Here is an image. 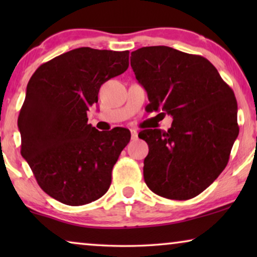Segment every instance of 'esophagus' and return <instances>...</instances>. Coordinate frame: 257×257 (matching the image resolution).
<instances>
[{"label":"esophagus","instance_id":"1","mask_svg":"<svg viewBox=\"0 0 257 257\" xmlns=\"http://www.w3.org/2000/svg\"><path fill=\"white\" fill-rule=\"evenodd\" d=\"M131 138H132V140L138 138V132H137L136 130H131Z\"/></svg>","mask_w":257,"mask_h":257}]
</instances>
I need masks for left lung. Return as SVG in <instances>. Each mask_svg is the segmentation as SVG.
Masks as SVG:
<instances>
[{"mask_svg": "<svg viewBox=\"0 0 257 257\" xmlns=\"http://www.w3.org/2000/svg\"><path fill=\"white\" fill-rule=\"evenodd\" d=\"M131 66L147 92V111L173 118L167 132L138 135L149 145L146 185L167 199L194 198L227 166L238 136L233 90L208 59L165 45L131 52Z\"/></svg>", "mask_w": 257, "mask_h": 257, "instance_id": "8db88e82", "label": "left lung"}]
</instances>
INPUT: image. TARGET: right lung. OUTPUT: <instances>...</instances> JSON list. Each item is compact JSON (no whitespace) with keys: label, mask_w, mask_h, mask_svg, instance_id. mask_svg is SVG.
Segmentation results:
<instances>
[{"label":"right lung","mask_w":257,"mask_h":257,"mask_svg":"<svg viewBox=\"0 0 257 257\" xmlns=\"http://www.w3.org/2000/svg\"><path fill=\"white\" fill-rule=\"evenodd\" d=\"M128 51L78 48L42 64L27 85L19 115L21 154L40 187L69 206L103 196L131 139L127 128L98 131L90 106L106 80L128 68Z\"/></svg>","instance_id":"right-lung-1"}]
</instances>
